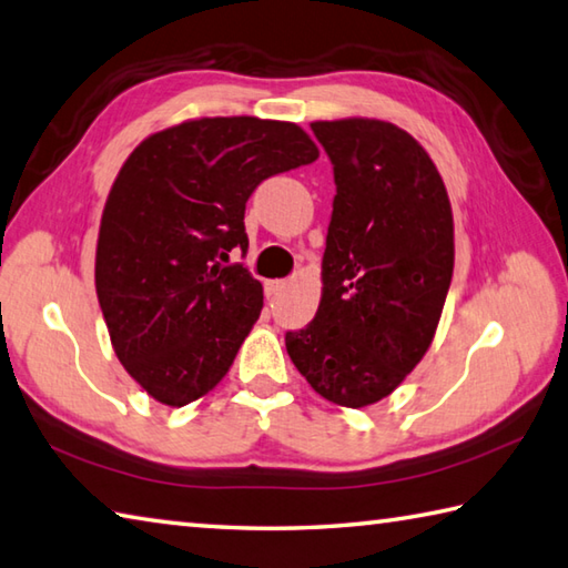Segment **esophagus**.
I'll list each match as a JSON object with an SVG mask.
<instances>
[{
	"label": "esophagus",
	"mask_w": 568,
	"mask_h": 568,
	"mask_svg": "<svg viewBox=\"0 0 568 568\" xmlns=\"http://www.w3.org/2000/svg\"><path fill=\"white\" fill-rule=\"evenodd\" d=\"M285 287V281H265V295L275 297Z\"/></svg>",
	"instance_id": "esophagus-1"
}]
</instances>
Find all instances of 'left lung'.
Returning a JSON list of instances; mask_svg holds the SVG:
<instances>
[{
  "label": "left lung",
  "mask_w": 568,
  "mask_h": 568,
  "mask_svg": "<svg viewBox=\"0 0 568 568\" xmlns=\"http://www.w3.org/2000/svg\"><path fill=\"white\" fill-rule=\"evenodd\" d=\"M335 172L315 320L285 332L327 402H382L424 359L453 277V214L428 152L384 120L313 122Z\"/></svg>",
  "instance_id": "left-lung-1"
}]
</instances>
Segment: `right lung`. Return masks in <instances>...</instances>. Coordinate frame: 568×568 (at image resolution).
I'll list each match as a JSON object with an SVG mask.
<instances>
[{
    "label": "right lung",
    "mask_w": 568,
    "mask_h": 568,
    "mask_svg": "<svg viewBox=\"0 0 568 568\" xmlns=\"http://www.w3.org/2000/svg\"><path fill=\"white\" fill-rule=\"evenodd\" d=\"M295 122L202 118L140 142L110 189L95 291L120 364L160 404L209 394L263 307L243 214L263 180L315 162Z\"/></svg>",
    "instance_id": "obj_1"
}]
</instances>
